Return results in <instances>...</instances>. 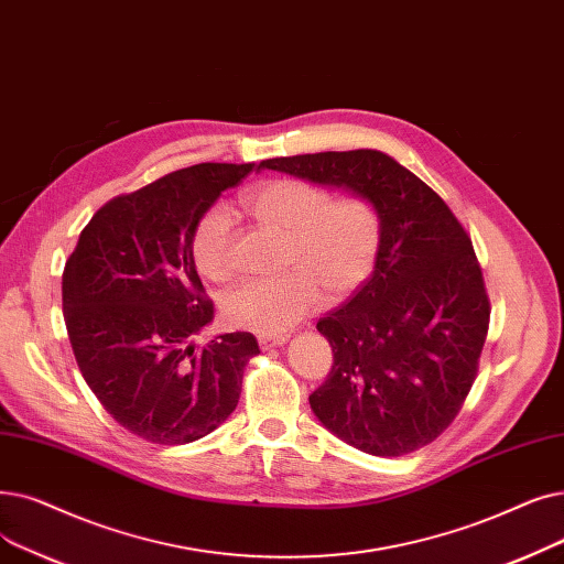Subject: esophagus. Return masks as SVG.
Instances as JSON below:
<instances>
[{
  "instance_id": "1",
  "label": "esophagus",
  "mask_w": 564,
  "mask_h": 564,
  "mask_svg": "<svg viewBox=\"0 0 564 564\" xmlns=\"http://www.w3.org/2000/svg\"><path fill=\"white\" fill-rule=\"evenodd\" d=\"M285 340H288V334H260L258 336V343H260L262 350L279 348V346H283Z\"/></svg>"
}]
</instances>
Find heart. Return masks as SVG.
<instances>
[{"label":"heart","mask_w":564,"mask_h":564,"mask_svg":"<svg viewBox=\"0 0 564 564\" xmlns=\"http://www.w3.org/2000/svg\"><path fill=\"white\" fill-rule=\"evenodd\" d=\"M241 205L260 224L288 232V272L235 285L221 306L228 325L279 334L321 304L323 292L329 302H338L371 276L382 221L364 195L332 198L323 186L281 177L243 191ZM232 239L235 221L226 207L214 205L200 216L191 237V256L203 276L221 283L235 274Z\"/></svg>","instance_id":"obj_1"}]
</instances>
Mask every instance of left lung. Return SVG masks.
<instances>
[{"mask_svg": "<svg viewBox=\"0 0 564 564\" xmlns=\"http://www.w3.org/2000/svg\"><path fill=\"white\" fill-rule=\"evenodd\" d=\"M260 167L364 195L382 221L371 279L317 321L334 364L308 397L315 417L373 456L426 447L470 394L491 317L468 232L429 184L376 150L281 156Z\"/></svg>", "mask_w": 564, "mask_h": 564, "instance_id": "obj_1", "label": "left lung"}]
</instances>
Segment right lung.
I'll return each mask as SVG.
<instances>
[{
	"instance_id": "1",
	"label": "right lung",
	"mask_w": 564,
	"mask_h": 564,
	"mask_svg": "<svg viewBox=\"0 0 564 564\" xmlns=\"http://www.w3.org/2000/svg\"><path fill=\"white\" fill-rule=\"evenodd\" d=\"M251 170L198 163L121 193L91 216L66 260L62 306L78 369L110 417L147 443L186 445L221 426L260 352L249 332L191 343L214 317L193 230Z\"/></svg>"
}]
</instances>
